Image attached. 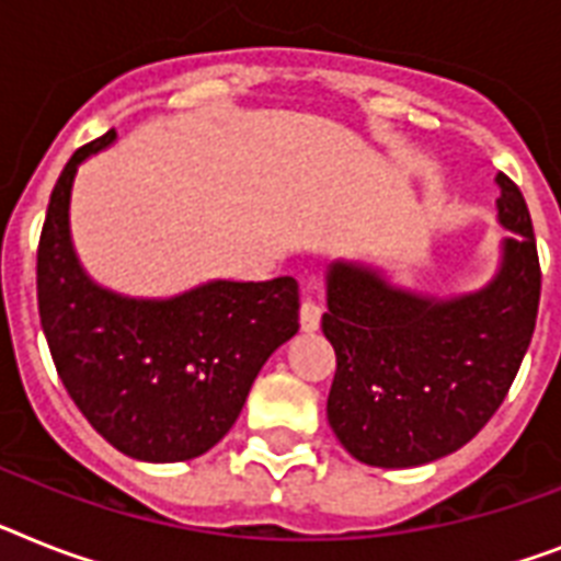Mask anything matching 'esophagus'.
Instances as JSON below:
<instances>
[{"label":"esophagus","instance_id":"34e87169","mask_svg":"<svg viewBox=\"0 0 561 561\" xmlns=\"http://www.w3.org/2000/svg\"><path fill=\"white\" fill-rule=\"evenodd\" d=\"M320 320H322V308L313 299H305L302 308H299V325H302V331H317L320 328Z\"/></svg>","mask_w":561,"mask_h":561}]
</instances>
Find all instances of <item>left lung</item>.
I'll return each mask as SVG.
<instances>
[{"mask_svg": "<svg viewBox=\"0 0 561 561\" xmlns=\"http://www.w3.org/2000/svg\"><path fill=\"white\" fill-rule=\"evenodd\" d=\"M499 184V265L463 294L391 279L377 262L336 259L325 271L322 334L336 375L328 423L368 467L438 461L481 432L530 345L541 273L530 213L507 175Z\"/></svg>", "mask_w": 561, "mask_h": 561, "instance_id": "8db88e82", "label": "left lung"}]
</instances>
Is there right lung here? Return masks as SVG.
Masks as SVG:
<instances>
[{
  "instance_id": "obj_1",
  "label": "right lung",
  "mask_w": 561,
  "mask_h": 561,
  "mask_svg": "<svg viewBox=\"0 0 561 561\" xmlns=\"http://www.w3.org/2000/svg\"><path fill=\"white\" fill-rule=\"evenodd\" d=\"M77 149L57 178L36 253V299L59 380L85 421L129 458H198L233 430L250 386L299 331L294 276L209 279L175 296H129L89 276L71 239Z\"/></svg>"
}]
</instances>
